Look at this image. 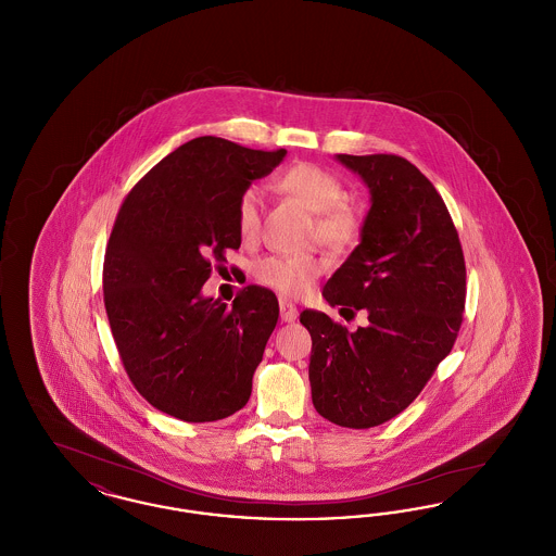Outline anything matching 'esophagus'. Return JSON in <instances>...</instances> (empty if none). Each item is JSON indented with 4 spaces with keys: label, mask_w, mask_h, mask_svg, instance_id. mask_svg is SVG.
Masks as SVG:
<instances>
[{
    "label": "esophagus",
    "mask_w": 556,
    "mask_h": 556,
    "mask_svg": "<svg viewBox=\"0 0 556 556\" xmlns=\"http://www.w3.org/2000/svg\"><path fill=\"white\" fill-rule=\"evenodd\" d=\"M279 308H281V320H286V323H291L298 317V308L288 298H279Z\"/></svg>",
    "instance_id": "1"
}]
</instances>
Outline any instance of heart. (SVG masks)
Returning a JSON list of instances; mask_svg holds the SVG:
<instances>
[{
  "mask_svg": "<svg viewBox=\"0 0 556 556\" xmlns=\"http://www.w3.org/2000/svg\"><path fill=\"white\" fill-rule=\"evenodd\" d=\"M277 187L315 212V233L333 248H350L363 233V214L344 200V181L313 162H295L279 177ZM263 220V195L256 187L239 193L236 204L238 231L245 241L258 238ZM327 270V258L320 254L304 256H266L254 266V277L265 288L288 298L304 295Z\"/></svg>",
  "mask_w": 556,
  "mask_h": 556,
  "instance_id": "heart-1",
  "label": "heart"
}]
</instances>
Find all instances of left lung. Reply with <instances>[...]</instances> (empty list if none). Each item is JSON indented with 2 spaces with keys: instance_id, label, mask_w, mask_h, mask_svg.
Returning <instances> with one entry per match:
<instances>
[{
  "instance_id": "left-lung-1",
  "label": "left lung",
  "mask_w": 556,
  "mask_h": 556,
  "mask_svg": "<svg viewBox=\"0 0 556 556\" xmlns=\"http://www.w3.org/2000/svg\"><path fill=\"white\" fill-rule=\"evenodd\" d=\"M338 160L370 189L363 239L323 295L367 325L348 331L318 311H302L313 338L311 388L318 415L369 429L421 394L456 342L467 268L458 231L433 184L396 154Z\"/></svg>"
}]
</instances>
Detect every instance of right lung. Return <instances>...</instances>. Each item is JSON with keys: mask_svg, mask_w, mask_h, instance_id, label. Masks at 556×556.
Masks as SVG:
<instances>
[{"mask_svg": "<svg viewBox=\"0 0 556 556\" xmlns=\"http://www.w3.org/2000/svg\"><path fill=\"white\" fill-rule=\"evenodd\" d=\"M288 152L195 137L127 193L104 256V304L123 367L154 408L187 424L245 406L279 318L275 293L239 290L231 306L200 291L238 250L239 193Z\"/></svg>", "mask_w": 556, "mask_h": 556, "instance_id": "right-lung-1", "label": "right lung"}]
</instances>
